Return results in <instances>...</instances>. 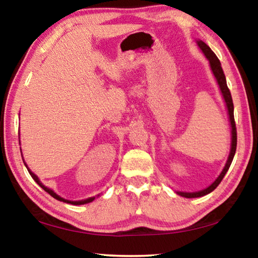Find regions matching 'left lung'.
<instances>
[{
    "mask_svg": "<svg viewBox=\"0 0 258 258\" xmlns=\"http://www.w3.org/2000/svg\"><path fill=\"white\" fill-rule=\"evenodd\" d=\"M197 44L200 47V50L203 51V53L206 56L207 60L209 61V66H211V69L213 72V75L215 77V80L218 84V87H220V91L222 93V97L224 99L226 109H228V115H229V120H230V125H231V149H230V154L228 157V160H226V164L224 166L223 171L221 172L220 175L214 181L211 185L207 186L206 189L200 190V191H196V192H183V191H176V194L178 196H182L184 198H198V197H203V196H206L208 194H211L213 190H215L217 185L220 184L221 181L223 180L224 175L228 172V169L230 167L231 163H232L233 157L235 154V149H237V128H235V123H234V115H233V102H232V97H231L230 90L228 85H226V80H225V75L223 73V69H222L221 62L218 60L215 53L211 50L206 43L198 40Z\"/></svg>",
    "mask_w": 258,
    "mask_h": 258,
    "instance_id": "8db88e82",
    "label": "left lung"
}]
</instances>
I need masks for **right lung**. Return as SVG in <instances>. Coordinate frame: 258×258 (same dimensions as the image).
<instances>
[{"instance_id": "right-lung-1", "label": "right lung", "mask_w": 258, "mask_h": 258, "mask_svg": "<svg viewBox=\"0 0 258 258\" xmlns=\"http://www.w3.org/2000/svg\"><path fill=\"white\" fill-rule=\"evenodd\" d=\"M21 150V149H20ZM24 160V159H23ZM25 166H26V167H27V169H28V172H29V174H30V176H32L33 178H34V181L35 182H36L37 183V184L38 185H40L41 187H42V189L43 190H44V191H46L47 192V194H49V195H51L52 196V197H53L54 199H56V200H60V202H63V203H67V204H72V205H76V206H77V205H84V204H89V203H92L93 202V200L95 199V197H90V198H87V199H84V200H76V202H73V200H67V199H64V198H62V197H60V196L59 195H56L55 194V192L53 191V190H51L50 189V187H47V186H45L44 184H43V183L40 181V178H38L37 177V175H35V174L32 172V171H30V169L28 168V166L27 165H26V163H25ZM97 197H99V195L97 196Z\"/></svg>"}]
</instances>
